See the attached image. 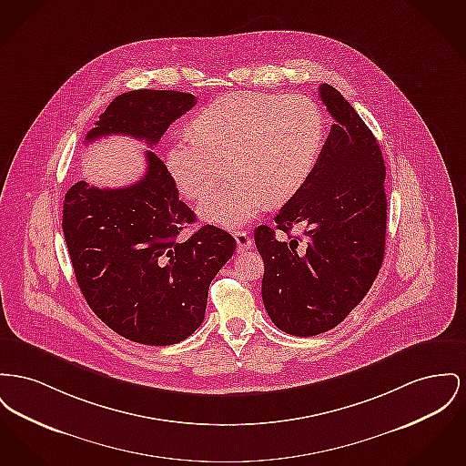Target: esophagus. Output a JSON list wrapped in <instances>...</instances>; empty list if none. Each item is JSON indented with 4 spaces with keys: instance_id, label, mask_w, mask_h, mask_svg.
<instances>
[{
    "instance_id": "obj_1",
    "label": "esophagus",
    "mask_w": 466,
    "mask_h": 466,
    "mask_svg": "<svg viewBox=\"0 0 466 466\" xmlns=\"http://www.w3.org/2000/svg\"><path fill=\"white\" fill-rule=\"evenodd\" d=\"M234 238H236V243H238V251H245V249L253 247V239L248 236L247 230L234 232Z\"/></svg>"
}]
</instances>
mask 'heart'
I'll list each match as a JSON object with an SVG mask.
<instances>
[{"label":"heart","mask_w":466,"mask_h":466,"mask_svg":"<svg viewBox=\"0 0 466 466\" xmlns=\"http://www.w3.org/2000/svg\"><path fill=\"white\" fill-rule=\"evenodd\" d=\"M192 134L168 146L165 170L179 192L198 200L218 185L225 165L228 183L204 198L198 213L236 228L306 185L324 147L326 117L306 95L245 91L200 110Z\"/></svg>","instance_id":"1"}]
</instances>
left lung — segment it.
<instances>
[{"label": "left lung", "mask_w": 466, "mask_h": 466, "mask_svg": "<svg viewBox=\"0 0 466 466\" xmlns=\"http://www.w3.org/2000/svg\"><path fill=\"white\" fill-rule=\"evenodd\" d=\"M319 95L334 119L319 164L299 192L274 217L298 238L278 241L274 228H255L264 260L262 299L274 326L294 336L336 328L371 289L385 249V164L377 138L343 95L329 84Z\"/></svg>", "instance_id": "1"}]
</instances>
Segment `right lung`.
<instances>
[{
    "mask_svg": "<svg viewBox=\"0 0 466 466\" xmlns=\"http://www.w3.org/2000/svg\"><path fill=\"white\" fill-rule=\"evenodd\" d=\"M195 104L183 91L123 93L86 142L130 136L153 147ZM146 160L144 177L125 188L76 183L65 195L63 234L95 315L130 341L165 347L200 328L209 283L232 257L236 239L213 225L179 239L195 213L179 200L164 162L153 151H146Z\"/></svg>",
    "mask_w": 466,
    "mask_h": 466,
    "instance_id": "add662e5",
    "label": "right lung"
}]
</instances>
